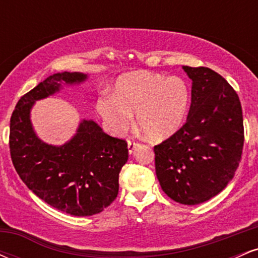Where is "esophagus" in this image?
<instances>
[{
  "label": "esophagus",
  "mask_w": 258,
  "mask_h": 258,
  "mask_svg": "<svg viewBox=\"0 0 258 258\" xmlns=\"http://www.w3.org/2000/svg\"><path fill=\"white\" fill-rule=\"evenodd\" d=\"M138 147V142L135 141L133 138H130L128 142H127V148H128L130 154H132L136 150V148Z\"/></svg>",
  "instance_id": "1"
}]
</instances>
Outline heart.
I'll return each mask as SVG.
<instances>
[{"label":"heart","instance_id":"obj_1","mask_svg":"<svg viewBox=\"0 0 258 258\" xmlns=\"http://www.w3.org/2000/svg\"><path fill=\"white\" fill-rule=\"evenodd\" d=\"M190 100L186 82L178 76L135 73L119 79L115 96H102L97 109L109 130L125 133L137 114L138 125L152 141H164L184 122Z\"/></svg>","mask_w":258,"mask_h":258}]
</instances>
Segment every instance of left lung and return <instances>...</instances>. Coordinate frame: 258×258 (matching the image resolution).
Here are the masks:
<instances>
[{
    "instance_id": "1",
    "label": "left lung",
    "mask_w": 258,
    "mask_h": 258,
    "mask_svg": "<svg viewBox=\"0 0 258 258\" xmlns=\"http://www.w3.org/2000/svg\"><path fill=\"white\" fill-rule=\"evenodd\" d=\"M191 80L185 123L154 147L162 190L183 205H197L221 193L241 160L244 123L240 100L220 74L183 67Z\"/></svg>"
}]
</instances>
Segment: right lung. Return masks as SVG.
Here are the masks:
<instances>
[{
    "mask_svg": "<svg viewBox=\"0 0 258 258\" xmlns=\"http://www.w3.org/2000/svg\"><path fill=\"white\" fill-rule=\"evenodd\" d=\"M86 79L81 73L53 74L19 99L10 127L11 158L20 178L44 203L73 216L99 214L116 199L119 173L128 159L126 141L84 120L68 143L49 146L35 135L30 110L36 100L59 91L61 82Z\"/></svg>",
    "mask_w": 258,
    "mask_h": 258,
    "instance_id": "1",
    "label": "right lung"
}]
</instances>
